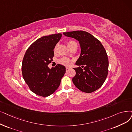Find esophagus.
Here are the masks:
<instances>
[{
    "instance_id": "obj_1",
    "label": "esophagus",
    "mask_w": 132,
    "mask_h": 132,
    "mask_svg": "<svg viewBox=\"0 0 132 132\" xmlns=\"http://www.w3.org/2000/svg\"><path fill=\"white\" fill-rule=\"evenodd\" d=\"M70 69V67H66V72H67V71H68V70H69Z\"/></svg>"
}]
</instances>
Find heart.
Segmentation results:
<instances>
[{
	"instance_id": "b5f03b06",
	"label": "heart",
	"mask_w": 132,
	"mask_h": 132,
	"mask_svg": "<svg viewBox=\"0 0 132 132\" xmlns=\"http://www.w3.org/2000/svg\"><path fill=\"white\" fill-rule=\"evenodd\" d=\"M67 45L68 46V47H69L70 49L73 48H77V43L76 42L72 40H68L67 42ZM57 48H58V46L57 45L54 48V52H56L57 51ZM59 62L60 64L65 65V66H70L72 64V60L67 58H62L61 59H60L59 60Z\"/></svg>"
}]
</instances>
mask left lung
<instances>
[{
  "label": "left lung",
  "mask_w": 132,
  "mask_h": 132,
  "mask_svg": "<svg viewBox=\"0 0 132 132\" xmlns=\"http://www.w3.org/2000/svg\"><path fill=\"white\" fill-rule=\"evenodd\" d=\"M65 36L75 38L81 46V54L73 69L76 74L72 79L74 85L81 91L92 93L100 88L108 72V59L102 44L91 34L84 31L64 32Z\"/></svg>",
  "instance_id": "obj_1"
}]
</instances>
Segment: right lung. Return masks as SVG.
I'll return each instance as SVG.
<instances>
[{
    "instance_id": "1",
    "label": "right lung",
    "mask_w": 132,
    "mask_h": 132,
    "mask_svg": "<svg viewBox=\"0 0 132 132\" xmlns=\"http://www.w3.org/2000/svg\"><path fill=\"white\" fill-rule=\"evenodd\" d=\"M62 34L39 38L28 48L22 62V77L30 89L36 94L46 97L52 94L60 84L66 72L64 66L57 64L52 69L48 65L53 60L54 49Z\"/></svg>"
}]
</instances>
